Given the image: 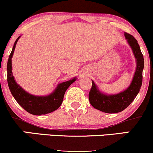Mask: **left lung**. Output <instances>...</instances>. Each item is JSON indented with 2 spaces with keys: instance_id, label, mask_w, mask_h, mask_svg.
<instances>
[{
  "instance_id": "1",
  "label": "left lung",
  "mask_w": 153,
  "mask_h": 153,
  "mask_svg": "<svg viewBox=\"0 0 153 153\" xmlns=\"http://www.w3.org/2000/svg\"><path fill=\"white\" fill-rule=\"evenodd\" d=\"M124 36L136 59V70L130 85L127 89L119 94H106L101 92L92 80V88L89 92L88 99L91 106L105 113H118L127 108L134 101L142 86L144 68L143 55L136 39L126 32Z\"/></svg>"
}]
</instances>
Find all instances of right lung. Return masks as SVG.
Wrapping results in <instances>:
<instances>
[{
	"label": "right lung",
	"instance_id": "right-lung-1",
	"mask_svg": "<svg viewBox=\"0 0 153 153\" xmlns=\"http://www.w3.org/2000/svg\"><path fill=\"white\" fill-rule=\"evenodd\" d=\"M20 37L21 36H19L16 40L7 63V80L10 93L17 103L31 114L40 116L51 113L60 106L66 90L76 80L77 78L75 77L68 81L59 83L53 92L47 96H34L26 92L17 83L12 73V57L16 45Z\"/></svg>",
	"mask_w": 153,
	"mask_h": 153
}]
</instances>
